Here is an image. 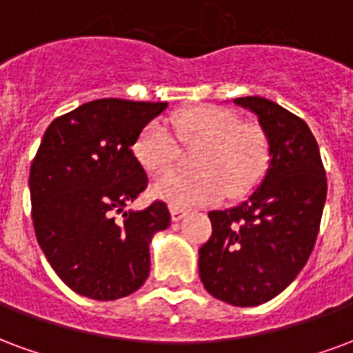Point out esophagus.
Listing matches in <instances>:
<instances>
[{"mask_svg":"<svg viewBox=\"0 0 353 353\" xmlns=\"http://www.w3.org/2000/svg\"><path fill=\"white\" fill-rule=\"evenodd\" d=\"M184 216H186V210H182V208H176V207H171V220H173V222H180Z\"/></svg>","mask_w":353,"mask_h":353,"instance_id":"esophagus-1","label":"esophagus"}]
</instances>
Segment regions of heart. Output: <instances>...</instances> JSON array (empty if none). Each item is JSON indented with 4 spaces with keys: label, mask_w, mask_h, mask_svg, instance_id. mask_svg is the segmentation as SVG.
Segmentation results:
<instances>
[{
    "label": "heart",
    "mask_w": 353,
    "mask_h": 353,
    "mask_svg": "<svg viewBox=\"0 0 353 353\" xmlns=\"http://www.w3.org/2000/svg\"><path fill=\"white\" fill-rule=\"evenodd\" d=\"M179 143L201 148L195 158L197 174H167L152 186V195L176 208L243 197L259 186L271 165V143L256 123H244L235 110L199 105L171 117ZM133 158L148 174L167 173L176 159V143L161 122L146 123L131 146Z\"/></svg>",
    "instance_id": "heart-1"
}]
</instances>
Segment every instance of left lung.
<instances>
[{
  "label": "left lung",
  "mask_w": 353,
  "mask_h": 353,
  "mask_svg": "<svg viewBox=\"0 0 353 353\" xmlns=\"http://www.w3.org/2000/svg\"><path fill=\"white\" fill-rule=\"evenodd\" d=\"M233 103L258 117L271 165L243 203L208 212L212 236L199 248V276L216 299L258 307L284 292L307 263L327 180L318 143L299 117L258 95Z\"/></svg>",
  "instance_id": "left-lung-1"
}]
</instances>
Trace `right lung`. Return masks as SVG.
Returning <instances> with one entry per match:
<instances>
[{"mask_svg": "<svg viewBox=\"0 0 353 353\" xmlns=\"http://www.w3.org/2000/svg\"><path fill=\"white\" fill-rule=\"evenodd\" d=\"M167 103L97 99L56 118L30 171L37 243L65 284L88 299L137 292L150 272V243L171 223L167 205L125 210L146 188L133 141Z\"/></svg>", "mask_w": 353, "mask_h": 353, "instance_id": "obj_1", "label": "right lung"}]
</instances>
